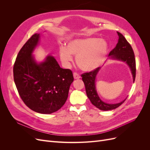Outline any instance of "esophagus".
<instances>
[{"label": "esophagus", "mask_w": 150, "mask_h": 150, "mask_svg": "<svg viewBox=\"0 0 150 150\" xmlns=\"http://www.w3.org/2000/svg\"><path fill=\"white\" fill-rule=\"evenodd\" d=\"M73 76H74V78L76 79H79L81 78V76L79 74L77 73V72H74L73 74Z\"/></svg>", "instance_id": "esophagus-1"}]
</instances>
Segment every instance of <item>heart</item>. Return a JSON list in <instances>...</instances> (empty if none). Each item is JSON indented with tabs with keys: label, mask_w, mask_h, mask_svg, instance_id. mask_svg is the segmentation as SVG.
Returning a JSON list of instances; mask_svg holds the SVG:
<instances>
[{
	"label": "heart",
	"mask_w": 150,
	"mask_h": 150,
	"mask_svg": "<svg viewBox=\"0 0 150 150\" xmlns=\"http://www.w3.org/2000/svg\"><path fill=\"white\" fill-rule=\"evenodd\" d=\"M108 48V44L103 39L74 40L67 44V48H61L60 56L63 62L69 63L72 60V54L76 56L77 64L81 69L91 71L103 64Z\"/></svg>",
	"instance_id": "1"
}]
</instances>
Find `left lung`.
<instances>
[{
	"mask_svg": "<svg viewBox=\"0 0 150 150\" xmlns=\"http://www.w3.org/2000/svg\"><path fill=\"white\" fill-rule=\"evenodd\" d=\"M117 33L119 36L118 42L117 43L116 47L109 54V56H111L115 59L126 62L130 67L133 74V81H134L136 77V61L133 48L130 44L127 41L123 35L119 32H117ZM99 69L100 67H98L93 71L84 72L81 74L82 79L85 85L86 94L93 105L99 110L103 111L114 110L121 105L126 99L117 104H108L101 100L98 96L95 86L96 77Z\"/></svg>",
	"mask_w": 150,
	"mask_h": 150,
	"instance_id": "obj_1",
	"label": "left lung"
}]
</instances>
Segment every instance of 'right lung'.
Returning a JSON list of instances; mask_svg holds the SVG:
<instances>
[{"label": "right lung", "mask_w": 150, "mask_h": 150, "mask_svg": "<svg viewBox=\"0 0 150 150\" xmlns=\"http://www.w3.org/2000/svg\"><path fill=\"white\" fill-rule=\"evenodd\" d=\"M39 38V34L32 35L18 53L13 79L27 106L41 114H51L66 103L74 78L71 70L60 67L51 56L39 64L35 61L32 53Z\"/></svg>", "instance_id": "obj_1"}]
</instances>
